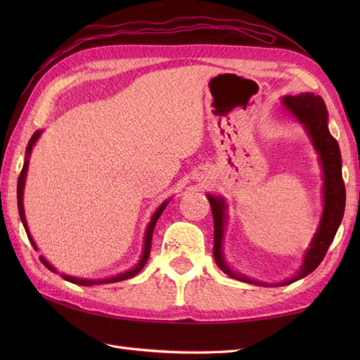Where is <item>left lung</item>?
<instances>
[{
    "mask_svg": "<svg viewBox=\"0 0 360 360\" xmlns=\"http://www.w3.org/2000/svg\"><path fill=\"white\" fill-rule=\"evenodd\" d=\"M289 114L300 122L307 129L309 139L314 145L319 155V160L322 164L323 170V212L320 218V224L317 232L312 238L309 249H307L303 257V263L300 269L292 278L285 281L275 283V285H267L263 281H257L249 278L246 275L232 271L224 259L223 254V236L227 219V204L224 198L207 195L212 215H213V257L218 267L231 278L240 280L250 285H263V286H285L289 283H294L303 277H307L316 267L322 263L326 255V250L333 243L335 232L342 223L343 212H345V184L342 179V156L338 141L331 136L328 129V111L323 98L320 96H314L311 93H303L298 96H285L281 101Z\"/></svg>",
    "mask_w": 360,
    "mask_h": 360,
    "instance_id": "obj_1",
    "label": "left lung"
}]
</instances>
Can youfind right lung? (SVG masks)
<instances>
[{
  "label": "right lung",
  "mask_w": 360,
  "mask_h": 360,
  "mask_svg": "<svg viewBox=\"0 0 360 360\" xmlns=\"http://www.w3.org/2000/svg\"><path fill=\"white\" fill-rule=\"evenodd\" d=\"M41 131H35L32 134V137H30V141L27 143V148H26V160H25V165H22V170L20 173V178H18V186H17V198H18V212H20V218H21V223L22 226H25L26 229V233H27V238L30 241V244H32L34 249H37V244L34 243L32 236H30L29 233V229H27V223H26V217H25V207H22V190H25V182H26V173H27V167H29V156H30V151H32V147L35 145V142L38 141V137H40ZM168 204V200L164 201L162 204L159 205L158 210L153 213L151 217V221L148 223V227H147V232H145V240H143V252H142V257L139 259V263H137L133 269H129L124 274H119L116 275V277H110V278H98V280H88V278H77V277H71V275H62V277L66 280V281H71L74 283V285H82V286H93V285H105V283H116V281H122V280H127V278H131L134 277V275L139 274L142 271V267L145 266V263H147V259L150 257V250H151V238H153V231H155V226H156V221L159 219L160 213L164 212V209L167 207ZM41 263L48 267L49 271L52 272H57L56 267H53L52 264H49L48 262L43 257H40Z\"/></svg>",
  "instance_id": "obj_1"
}]
</instances>
